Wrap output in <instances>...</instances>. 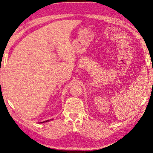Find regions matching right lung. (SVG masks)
Wrapping results in <instances>:
<instances>
[{
	"instance_id": "right-lung-1",
	"label": "right lung",
	"mask_w": 153,
	"mask_h": 153,
	"mask_svg": "<svg viewBox=\"0 0 153 153\" xmlns=\"http://www.w3.org/2000/svg\"><path fill=\"white\" fill-rule=\"evenodd\" d=\"M53 120V119H51V120ZM50 120H46V121H43V122H40V123H45V122H48V121H50Z\"/></svg>"
}]
</instances>
